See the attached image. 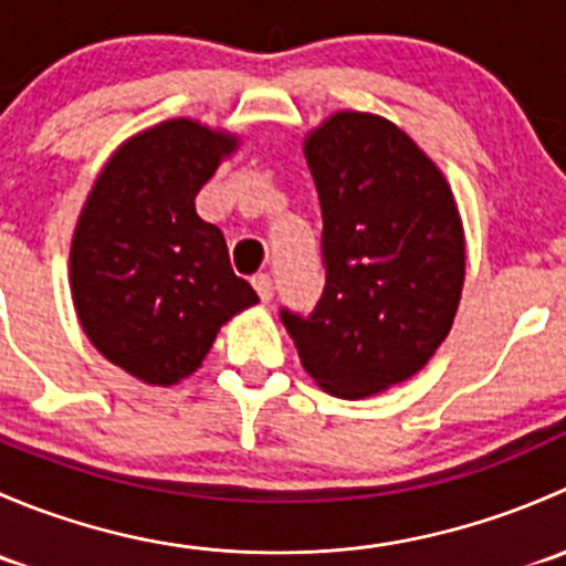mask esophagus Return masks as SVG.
Masks as SVG:
<instances>
[{
    "label": "esophagus",
    "instance_id": "1",
    "mask_svg": "<svg viewBox=\"0 0 566 566\" xmlns=\"http://www.w3.org/2000/svg\"><path fill=\"white\" fill-rule=\"evenodd\" d=\"M251 284H254L256 295H260L262 304H268V301L273 298V279L268 276V273H256L254 279H251Z\"/></svg>",
    "mask_w": 566,
    "mask_h": 566
}]
</instances>
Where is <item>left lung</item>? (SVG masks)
Wrapping results in <instances>:
<instances>
[{
	"label": "left lung",
	"mask_w": 566,
	"mask_h": 566,
	"mask_svg": "<svg viewBox=\"0 0 566 566\" xmlns=\"http://www.w3.org/2000/svg\"><path fill=\"white\" fill-rule=\"evenodd\" d=\"M323 210L325 284L310 315L282 306L306 373L369 397L419 373L452 328L465 276L454 197L405 130L339 112L306 139Z\"/></svg>",
	"instance_id": "left-lung-1"
}]
</instances>
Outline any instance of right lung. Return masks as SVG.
<instances>
[{
    "instance_id": "1",
    "label": "right lung",
    "mask_w": 566,
    "mask_h": 566,
    "mask_svg": "<svg viewBox=\"0 0 566 566\" xmlns=\"http://www.w3.org/2000/svg\"><path fill=\"white\" fill-rule=\"evenodd\" d=\"M235 139L167 119L125 142L78 219L71 290L82 328L112 364L153 386L191 375L235 312L256 304L227 241L193 197Z\"/></svg>"
}]
</instances>
